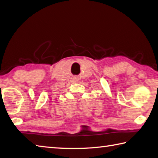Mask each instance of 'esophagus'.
<instances>
[{
  "label": "esophagus",
  "mask_w": 158,
  "mask_h": 158,
  "mask_svg": "<svg viewBox=\"0 0 158 158\" xmlns=\"http://www.w3.org/2000/svg\"><path fill=\"white\" fill-rule=\"evenodd\" d=\"M74 81H77V80H78V78H77V77H75V78H74Z\"/></svg>",
  "instance_id": "1"
}]
</instances>
